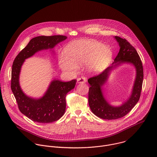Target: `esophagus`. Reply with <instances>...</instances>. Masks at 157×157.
<instances>
[{"mask_svg": "<svg viewBox=\"0 0 157 157\" xmlns=\"http://www.w3.org/2000/svg\"><path fill=\"white\" fill-rule=\"evenodd\" d=\"M87 81V78L84 77V76H82L81 78H79L77 79V82L78 84H82V83H85Z\"/></svg>", "mask_w": 157, "mask_h": 157, "instance_id": "esophagus-1", "label": "esophagus"}]
</instances>
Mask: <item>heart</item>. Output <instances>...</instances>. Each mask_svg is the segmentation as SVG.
<instances>
[{
	"mask_svg": "<svg viewBox=\"0 0 157 157\" xmlns=\"http://www.w3.org/2000/svg\"><path fill=\"white\" fill-rule=\"evenodd\" d=\"M67 56H61L59 61L63 71L75 72L78 66L87 63L88 70L99 73L105 70L113 56L112 49L98 41L91 40H78L70 43L65 48Z\"/></svg>",
	"mask_w": 157,
	"mask_h": 157,
	"instance_id": "b5f03b06",
	"label": "heart"
}]
</instances>
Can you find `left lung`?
Instances as JSON below:
<instances>
[{"label":"left lung","instance_id":"obj_1","mask_svg":"<svg viewBox=\"0 0 157 157\" xmlns=\"http://www.w3.org/2000/svg\"><path fill=\"white\" fill-rule=\"evenodd\" d=\"M114 38L120 47L119 52L114 61L102 73L87 80L90 84L88 94L89 107L94 114L107 120L117 119L125 116L136 105L140 97L144 79L142 63L135 48L125 38L117 36ZM122 63L133 65L136 70V76L130 97L121 106H113L104 98L102 86L106 82L110 71Z\"/></svg>","mask_w":157,"mask_h":157}]
</instances>
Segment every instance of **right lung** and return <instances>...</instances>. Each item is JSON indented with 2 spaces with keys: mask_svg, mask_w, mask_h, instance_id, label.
Returning <instances> with one entry per match:
<instances>
[{
  "mask_svg": "<svg viewBox=\"0 0 157 157\" xmlns=\"http://www.w3.org/2000/svg\"><path fill=\"white\" fill-rule=\"evenodd\" d=\"M67 38L63 35L39 36L32 38L15 58L12 68L11 89L21 113L34 122L51 123L59 119L66 110V96L75 87L76 80L62 82L53 79L46 93L39 99L27 96L22 91L19 83L21 66L27 58L36 52L53 48Z\"/></svg>",
  "mask_w": 157,
  "mask_h": 157,
  "instance_id": "obj_1",
  "label": "right lung"
}]
</instances>
